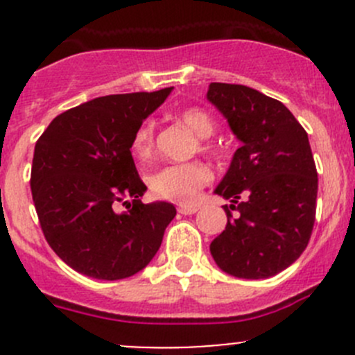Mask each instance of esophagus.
Returning a JSON list of instances; mask_svg holds the SVG:
<instances>
[{"label":"esophagus","mask_w":355,"mask_h":355,"mask_svg":"<svg viewBox=\"0 0 355 355\" xmlns=\"http://www.w3.org/2000/svg\"><path fill=\"white\" fill-rule=\"evenodd\" d=\"M198 211H199L198 204H191V206L178 207V213H182V214H194V213H198Z\"/></svg>","instance_id":"esophagus-1"}]
</instances>
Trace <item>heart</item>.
<instances>
[{
  "label": "heart",
  "instance_id": "heart-1",
  "mask_svg": "<svg viewBox=\"0 0 355 355\" xmlns=\"http://www.w3.org/2000/svg\"><path fill=\"white\" fill-rule=\"evenodd\" d=\"M178 120L191 128L200 139L211 137L214 132V121L206 111L199 108H187L178 113ZM155 148V128L149 121L142 123L135 130L132 139V151L141 159L151 156ZM209 149V146H204ZM211 180V171L202 163L170 164L157 170L151 177V191L157 198L173 200L178 204H191L198 199L199 189Z\"/></svg>",
  "mask_w": 355,
  "mask_h": 355
}]
</instances>
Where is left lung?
<instances>
[{"instance_id":"8db88e82","label":"left lung","mask_w":355,"mask_h":355,"mask_svg":"<svg viewBox=\"0 0 355 355\" xmlns=\"http://www.w3.org/2000/svg\"><path fill=\"white\" fill-rule=\"evenodd\" d=\"M206 98L242 142L214 189L232 204L211 256L232 277H275L299 259L313 232L318 171L309 139L284 103L256 89L211 82Z\"/></svg>"}]
</instances>
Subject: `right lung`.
I'll return each instance as SVG.
<instances>
[{
	"mask_svg": "<svg viewBox=\"0 0 355 355\" xmlns=\"http://www.w3.org/2000/svg\"><path fill=\"white\" fill-rule=\"evenodd\" d=\"M173 87L111 94L58 114L35 142L31 189L42 234L70 268L98 280L144 270L177 209L156 200L132 157V139ZM123 203L127 211L118 214Z\"/></svg>",
	"mask_w": 355,
	"mask_h": 355,
	"instance_id": "1",
	"label": "right lung"
}]
</instances>
